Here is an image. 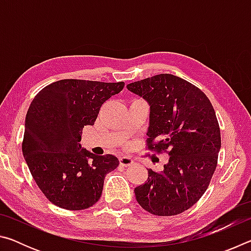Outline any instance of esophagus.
Listing matches in <instances>:
<instances>
[{
    "instance_id": "esophagus-1",
    "label": "esophagus",
    "mask_w": 251,
    "mask_h": 251,
    "mask_svg": "<svg viewBox=\"0 0 251 251\" xmlns=\"http://www.w3.org/2000/svg\"><path fill=\"white\" fill-rule=\"evenodd\" d=\"M120 164L122 166H130L131 164H133V159L130 158V157H121L120 158Z\"/></svg>"
}]
</instances>
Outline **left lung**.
Wrapping results in <instances>:
<instances>
[{
	"label": "left lung",
	"instance_id": "left-lung-1",
	"mask_svg": "<svg viewBox=\"0 0 251 251\" xmlns=\"http://www.w3.org/2000/svg\"><path fill=\"white\" fill-rule=\"evenodd\" d=\"M151 105L146 150L167 152L161 172L148 169L136 199L156 216H175L194 206L208 188L222 146L215 109L205 93L172 74L127 85Z\"/></svg>",
	"mask_w": 251,
	"mask_h": 251
}]
</instances>
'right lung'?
Instances as JSON below:
<instances>
[{
    "label": "right lung",
    "mask_w": 251,
    "mask_h": 251,
    "mask_svg": "<svg viewBox=\"0 0 251 251\" xmlns=\"http://www.w3.org/2000/svg\"><path fill=\"white\" fill-rule=\"evenodd\" d=\"M124 86V82L61 79L34 97L25 118L22 151L36 185L54 205L83 210L99 201L106 174L120 160L80 150V134Z\"/></svg>",
    "instance_id": "obj_1"
}]
</instances>
